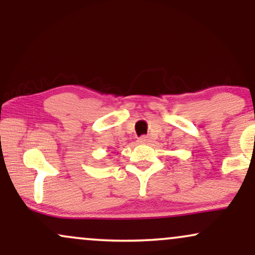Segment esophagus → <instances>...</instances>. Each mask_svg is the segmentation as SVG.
<instances>
[{"label": "esophagus", "mask_w": 255, "mask_h": 255, "mask_svg": "<svg viewBox=\"0 0 255 255\" xmlns=\"http://www.w3.org/2000/svg\"><path fill=\"white\" fill-rule=\"evenodd\" d=\"M151 141V137L148 135H141L139 137V142L141 144H146V142H150Z\"/></svg>", "instance_id": "obj_1"}]
</instances>
